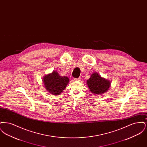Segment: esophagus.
Segmentation results:
<instances>
[{
	"mask_svg": "<svg viewBox=\"0 0 147 147\" xmlns=\"http://www.w3.org/2000/svg\"><path fill=\"white\" fill-rule=\"evenodd\" d=\"M74 80L75 81H80L81 79H80V78H76V79H74Z\"/></svg>",
	"mask_w": 147,
	"mask_h": 147,
	"instance_id": "1",
	"label": "esophagus"
}]
</instances>
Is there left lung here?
<instances>
[{"label": "left lung", "instance_id": "left-lung-1", "mask_svg": "<svg viewBox=\"0 0 147 147\" xmlns=\"http://www.w3.org/2000/svg\"><path fill=\"white\" fill-rule=\"evenodd\" d=\"M111 81L101 77L98 73L94 72L86 81V84L91 93L101 95L107 91L111 86Z\"/></svg>", "mask_w": 147, "mask_h": 147}]
</instances>
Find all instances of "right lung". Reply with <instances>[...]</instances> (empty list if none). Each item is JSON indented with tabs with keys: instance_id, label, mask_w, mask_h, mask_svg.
<instances>
[{
	"instance_id": "add662e5",
	"label": "right lung",
	"mask_w": 147,
	"mask_h": 147,
	"mask_svg": "<svg viewBox=\"0 0 147 147\" xmlns=\"http://www.w3.org/2000/svg\"><path fill=\"white\" fill-rule=\"evenodd\" d=\"M42 81L47 91L52 95H59L64 90L69 82L67 77L59 76L57 71L54 70L51 73L45 76Z\"/></svg>"
}]
</instances>
